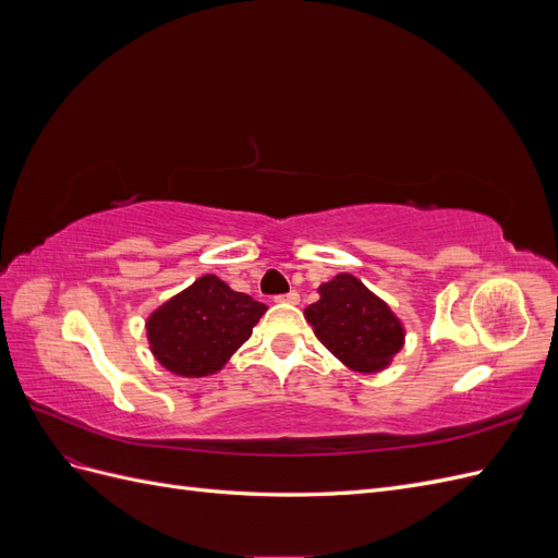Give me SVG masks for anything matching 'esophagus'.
Listing matches in <instances>:
<instances>
[{
    "label": "esophagus",
    "instance_id": "1",
    "mask_svg": "<svg viewBox=\"0 0 558 558\" xmlns=\"http://www.w3.org/2000/svg\"><path fill=\"white\" fill-rule=\"evenodd\" d=\"M277 300L279 302H293V305H295V302L300 300V293L298 291H289V293H283V295H277Z\"/></svg>",
    "mask_w": 558,
    "mask_h": 558
}]
</instances>
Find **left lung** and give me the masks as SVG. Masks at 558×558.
<instances>
[{"label":"left lung","instance_id":"left-lung-1","mask_svg":"<svg viewBox=\"0 0 558 558\" xmlns=\"http://www.w3.org/2000/svg\"><path fill=\"white\" fill-rule=\"evenodd\" d=\"M305 310L314 332L337 359L359 373H377L402 347V326L386 302L351 275H337Z\"/></svg>","mask_w":558,"mask_h":558}]
</instances>
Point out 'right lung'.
Segmentation results:
<instances>
[{"mask_svg":"<svg viewBox=\"0 0 558 558\" xmlns=\"http://www.w3.org/2000/svg\"><path fill=\"white\" fill-rule=\"evenodd\" d=\"M265 305L232 291L214 275L199 277L148 318V342L156 359L181 377L216 373L248 340Z\"/></svg>","mask_w":558,"mask_h":558,"instance_id":"obj_1","label":"right lung"}]
</instances>
